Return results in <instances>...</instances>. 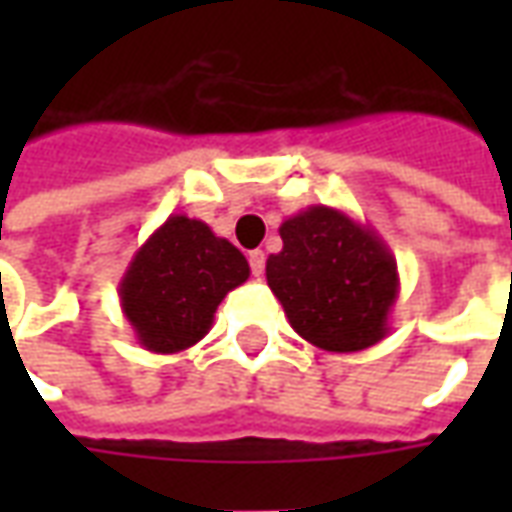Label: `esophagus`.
Masks as SVG:
<instances>
[{"mask_svg": "<svg viewBox=\"0 0 512 512\" xmlns=\"http://www.w3.org/2000/svg\"><path fill=\"white\" fill-rule=\"evenodd\" d=\"M249 268H252L255 277H263V271H266V255H263V249L249 252Z\"/></svg>", "mask_w": 512, "mask_h": 512, "instance_id": "esophagus-1", "label": "esophagus"}]
</instances>
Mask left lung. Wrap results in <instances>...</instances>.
Returning a JSON list of instances; mask_svg holds the SVG:
<instances>
[{
    "instance_id": "obj_1",
    "label": "left lung",
    "mask_w": 512,
    "mask_h": 512,
    "mask_svg": "<svg viewBox=\"0 0 512 512\" xmlns=\"http://www.w3.org/2000/svg\"><path fill=\"white\" fill-rule=\"evenodd\" d=\"M279 235L282 252L268 255L266 279L296 334L332 354L384 340L400 293L395 255L384 238L329 205L290 216Z\"/></svg>"
}]
</instances>
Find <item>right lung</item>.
Wrapping results in <instances>:
<instances>
[{"label": "right lung", "instance_id": "1", "mask_svg": "<svg viewBox=\"0 0 512 512\" xmlns=\"http://www.w3.org/2000/svg\"><path fill=\"white\" fill-rule=\"evenodd\" d=\"M249 279V263L200 219L172 213L136 249L120 279V307L136 343L178 354L200 343L222 299Z\"/></svg>", "mask_w": 512, "mask_h": 512}]
</instances>
